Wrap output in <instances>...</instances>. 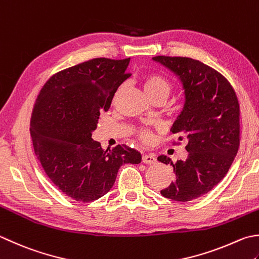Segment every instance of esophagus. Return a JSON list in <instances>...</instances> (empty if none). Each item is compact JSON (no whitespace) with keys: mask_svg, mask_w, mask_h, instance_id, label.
I'll use <instances>...</instances> for the list:
<instances>
[{"mask_svg":"<svg viewBox=\"0 0 259 259\" xmlns=\"http://www.w3.org/2000/svg\"><path fill=\"white\" fill-rule=\"evenodd\" d=\"M143 161L145 164H155L157 159L154 154H145L143 156Z\"/></svg>","mask_w":259,"mask_h":259,"instance_id":"34e87169","label":"esophagus"}]
</instances>
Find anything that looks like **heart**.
I'll return each mask as SVG.
<instances>
[{
    "instance_id": "heart-1",
    "label": "heart",
    "mask_w": 259,
    "mask_h": 259,
    "mask_svg": "<svg viewBox=\"0 0 259 259\" xmlns=\"http://www.w3.org/2000/svg\"><path fill=\"white\" fill-rule=\"evenodd\" d=\"M144 89L146 91V93L148 94L151 99L160 95H165L168 98L171 92L170 83L164 77V76H161L159 74L147 75L144 79ZM139 138L145 141V143H150V141L153 140V136H151L150 131L148 130H141L139 133Z\"/></svg>"
}]
</instances>
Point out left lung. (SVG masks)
Wrapping results in <instances>:
<instances>
[{
	"instance_id": "left-lung-1",
	"label": "left lung",
	"mask_w": 259,
	"mask_h": 259,
	"mask_svg": "<svg viewBox=\"0 0 259 259\" xmlns=\"http://www.w3.org/2000/svg\"><path fill=\"white\" fill-rule=\"evenodd\" d=\"M153 59L179 76L185 102L170 131L186 139V160L174 164L167 156L175 181L160 191L167 199L189 202L206 194L224 179L239 148V102L224 75L200 60L156 56Z\"/></svg>"
}]
</instances>
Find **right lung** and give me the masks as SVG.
I'll return each instance as SVG.
<instances>
[{
	"label": "right lung",
	"instance_id": "add662e5",
	"mask_svg": "<svg viewBox=\"0 0 259 259\" xmlns=\"http://www.w3.org/2000/svg\"><path fill=\"white\" fill-rule=\"evenodd\" d=\"M130 58H94L56 73L33 105L30 134L45 173L78 202L108 193L123 164H139L141 155L126 145L103 150L92 139L101 111H108L119 86L129 77Z\"/></svg>",
	"mask_w": 259,
	"mask_h": 259
}]
</instances>
